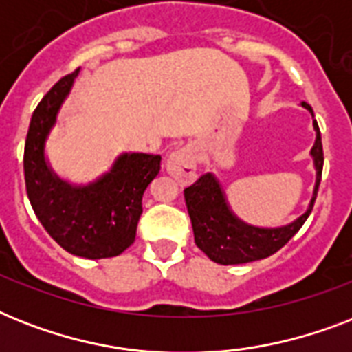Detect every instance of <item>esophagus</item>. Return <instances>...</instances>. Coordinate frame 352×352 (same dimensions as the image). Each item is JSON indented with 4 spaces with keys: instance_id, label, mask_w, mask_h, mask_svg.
<instances>
[{
    "instance_id": "esophagus-1",
    "label": "esophagus",
    "mask_w": 352,
    "mask_h": 352,
    "mask_svg": "<svg viewBox=\"0 0 352 352\" xmlns=\"http://www.w3.org/2000/svg\"><path fill=\"white\" fill-rule=\"evenodd\" d=\"M166 171L182 186L192 184L197 179V160H195L193 148L184 146V148L170 153V157L166 160Z\"/></svg>"
}]
</instances>
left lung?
Listing matches in <instances>:
<instances>
[{
    "instance_id": "1",
    "label": "left lung",
    "mask_w": 352,
    "mask_h": 352,
    "mask_svg": "<svg viewBox=\"0 0 352 352\" xmlns=\"http://www.w3.org/2000/svg\"><path fill=\"white\" fill-rule=\"evenodd\" d=\"M301 107H305L314 118V111L307 102H301ZM316 140L311 149V157L314 160V170H316V184L309 203V208L298 219L285 226L276 228H261V226L248 225L241 221L232 212L230 204L226 201L225 190L221 182L215 179L212 171L199 177L192 186L184 190L188 214L192 219L193 237L195 245L219 265H241V263L257 261L265 257L272 256L276 252L289 243L298 230H300L307 217L311 215L314 201H316L318 188L322 181L323 170V148L322 135L318 122L312 120Z\"/></svg>"
}]
</instances>
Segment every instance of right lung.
Instances as JSON below:
<instances>
[{
    "label": "right lung",
    "instance_id": "1",
    "mask_svg": "<svg viewBox=\"0 0 352 352\" xmlns=\"http://www.w3.org/2000/svg\"><path fill=\"white\" fill-rule=\"evenodd\" d=\"M80 69L52 85L30 118L25 140V186L30 206L49 235L73 256L115 257L133 245L142 195L159 175L160 155L122 153L89 184H73L54 173L45 142Z\"/></svg>",
    "mask_w": 352,
    "mask_h": 352
}]
</instances>
